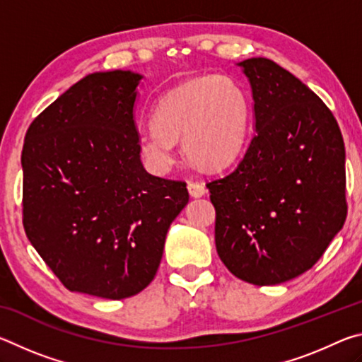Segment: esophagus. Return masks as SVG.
<instances>
[{
	"label": "esophagus",
	"instance_id": "obj_1",
	"mask_svg": "<svg viewBox=\"0 0 362 362\" xmlns=\"http://www.w3.org/2000/svg\"><path fill=\"white\" fill-rule=\"evenodd\" d=\"M187 188H188V193H189V196H193V198H201V196H204L206 194V187H204V183H201V182H193V180H189L188 182V185H187Z\"/></svg>",
	"mask_w": 362,
	"mask_h": 362
}]
</instances>
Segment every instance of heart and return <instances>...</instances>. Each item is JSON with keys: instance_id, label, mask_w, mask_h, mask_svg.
<instances>
[{"instance_id": "heart-1", "label": "heart", "mask_w": 362, "mask_h": 362, "mask_svg": "<svg viewBox=\"0 0 362 362\" xmlns=\"http://www.w3.org/2000/svg\"><path fill=\"white\" fill-rule=\"evenodd\" d=\"M250 122L252 103L236 79L188 78L159 97L139 150L153 173L164 174L174 164V144L182 139L183 155L196 168L222 169L246 148Z\"/></svg>"}]
</instances>
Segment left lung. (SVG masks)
<instances>
[{
	"label": "left lung",
	"instance_id": "obj_1",
	"mask_svg": "<svg viewBox=\"0 0 362 362\" xmlns=\"http://www.w3.org/2000/svg\"><path fill=\"white\" fill-rule=\"evenodd\" d=\"M252 88L255 134L238 166L207 183L216 247L246 283L308 272L346 218L345 145L308 86L265 57L238 64Z\"/></svg>",
	"mask_w": 362,
	"mask_h": 362
}]
</instances>
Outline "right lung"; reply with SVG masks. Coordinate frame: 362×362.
<instances>
[{"instance_id": "right-lung-1", "label": "right lung", "mask_w": 362, "mask_h": 362, "mask_svg": "<svg viewBox=\"0 0 362 362\" xmlns=\"http://www.w3.org/2000/svg\"><path fill=\"white\" fill-rule=\"evenodd\" d=\"M132 71L79 79L30 124L22 150L23 228L71 292L121 300L148 286L187 183L146 173Z\"/></svg>"}]
</instances>
